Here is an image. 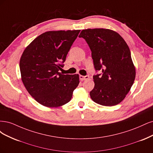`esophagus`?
Listing matches in <instances>:
<instances>
[{
  "label": "esophagus",
  "mask_w": 153,
  "mask_h": 153,
  "mask_svg": "<svg viewBox=\"0 0 153 153\" xmlns=\"http://www.w3.org/2000/svg\"><path fill=\"white\" fill-rule=\"evenodd\" d=\"M89 76H79V78H80V79L81 80H82V81H85V80H86V79H89Z\"/></svg>",
  "instance_id": "34e87169"
}]
</instances>
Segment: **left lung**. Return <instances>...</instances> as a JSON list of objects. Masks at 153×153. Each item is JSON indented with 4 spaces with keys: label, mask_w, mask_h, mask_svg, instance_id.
<instances>
[{
    "label": "left lung",
    "mask_w": 153,
    "mask_h": 153,
    "mask_svg": "<svg viewBox=\"0 0 153 153\" xmlns=\"http://www.w3.org/2000/svg\"><path fill=\"white\" fill-rule=\"evenodd\" d=\"M79 37L85 39L89 46L95 70L102 71V74L93 76L91 99L104 106L118 104L130 90L135 78L128 46L119 33L109 29H85Z\"/></svg>",
    "instance_id": "obj_1"
}]
</instances>
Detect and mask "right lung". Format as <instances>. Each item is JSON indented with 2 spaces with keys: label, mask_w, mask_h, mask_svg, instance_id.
Returning a JSON list of instances; mask_svg holds the SVG:
<instances>
[{
  "label": "right lung",
  "mask_w": 153,
  "mask_h": 153,
  "mask_svg": "<svg viewBox=\"0 0 153 153\" xmlns=\"http://www.w3.org/2000/svg\"><path fill=\"white\" fill-rule=\"evenodd\" d=\"M80 30L48 31L24 50L19 61L22 80L40 104L57 107L69 102L79 83L78 74H61L68 52Z\"/></svg>",
  "instance_id": "right-lung-1"
}]
</instances>
